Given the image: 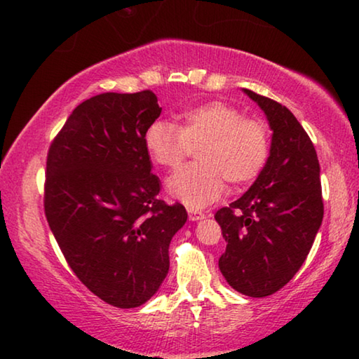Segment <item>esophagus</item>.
Returning a JSON list of instances; mask_svg holds the SVG:
<instances>
[{
  "label": "esophagus",
  "mask_w": 359,
  "mask_h": 359,
  "mask_svg": "<svg viewBox=\"0 0 359 359\" xmlns=\"http://www.w3.org/2000/svg\"><path fill=\"white\" fill-rule=\"evenodd\" d=\"M189 219H190L191 222L201 220V219H204V214H203V212H196V210L189 209Z\"/></svg>",
  "instance_id": "34e87169"
}]
</instances>
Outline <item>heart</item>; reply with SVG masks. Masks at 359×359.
Instances as JSON below:
<instances>
[{"mask_svg":"<svg viewBox=\"0 0 359 359\" xmlns=\"http://www.w3.org/2000/svg\"><path fill=\"white\" fill-rule=\"evenodd\" d=\"M182 124L156 119L145 130V150L164 169L179 168L191 147H198L196 164L179 169L168 179L169 195L200 209L219 200L225 180L243 185L257 177L269 158L270 140L265 124L243 118L235 105L222 100L187 108Z\"/></svg>","mask_w":359,"mask_h":359,"instance_id":"obj_1","label":"heart"}]
</instances>
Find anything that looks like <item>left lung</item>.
<instances>
[{
	"label": "left lung",
	"mask_w": 359,
	"mask_h": 359,
	"mask_svg": "<svg viewBox=\"0 0 359 359\" xmlns=\"http://www.w3.org/2000/svg\"><path fill=\"white\" fill-rule=\"evenodd\" d=\"M265 113L270 155L241 198L215 212L226 249L219 269L249 297H266L292 280L320 230L324 206L320 163L309 134L286 107L249 89Z\"/></svg>",
	"instance_id": "left-lung-1"
}]
</instances>
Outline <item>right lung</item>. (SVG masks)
Listing matches in <instances>:
<instances>
[{
    "instance_id": "1",
    "label": "right lung",
    "mask_w": 359,
    "mask_h": 359,
    "mask_svg": "<svg viewBox=\"0 0 359 359\" xmlns=\"http://www.w3.org/2000/svg\"><path fill=\"white\" fill-rule=\"evenodd\" d=\"M161 115L151 90L79 104L50 144L44 212L70 269L118 309L150 300L169 271L187 210L159 200L145 130Z\"/></svg>"
}]
</instances>
